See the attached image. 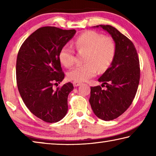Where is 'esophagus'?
<instances>
[{
	"label": "esophagus",
	"mask_w": 156,
	"mask_h": 156,
	"mask_svg": "<svg viewBox=\"0 0 156 156\" xmlns=\"http://www.w3.org/2000/svg\"><path fill=\"white\" fill-rule=\"evenodd\" d=\"M81 84H82V83H79V82H76V81H73V86H74V87L80 86Z\"/></svg>",
	"instance_id": "34e87169"
}]
</instances>
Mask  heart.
<instances>
[{
    "mask_svg": "<svg viewBox=\"0 0 156 156\" xmlns=\"http://www.w3.org/2000/svg\"><path fill=\"white\" fill-rule=\"evenodd\" d=\"M78 51H87L84 56L85 64L78 65L67 73L69 79L76 82H83L106 71L112 65L116 52L114 41L109 36H104L95 31H88L79 35L74 42ZM59 59L66 67L75 64V51L70 44H65L60 49Z\"/></svg>",
    "mask_w": 156,
    "mask_h": 156,
    "instance_id": "b5f03b06",
    "label": "heart"
}]
</instances>
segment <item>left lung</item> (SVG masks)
Here are the masks:
<instances>
[{
  "instance_id": "obj_1",
  "label": "left lung",
  "mask_w": 156,
  "mask_h": 156,
  "mask_svg": "<svg viewBox=\"0 0 156 156\" xmlns=\"http://www.w3.org/2000/svg\"><path fill=\"white\" fill-rule=\"evenodd\" d=\"M100 27L112 36L116 52L111 67L98 78L102 87L107 88L91 87L89 102L98 118L109 121L119 117L130 107L138 90L140 69L136 47L127 37L111 25Z\"/></svg>"
}]
</instances>
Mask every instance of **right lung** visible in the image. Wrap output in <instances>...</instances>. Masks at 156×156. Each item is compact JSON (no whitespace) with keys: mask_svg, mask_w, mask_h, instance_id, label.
<instances>
[{"mask_svg":"<svg viewBox=\"0 0 156 156\" xmlns=\"http://www.w3.org/2000/svg\"><path fill=\"white\" fill-rule=\"evenodd\" d=\"M75 30L56 27H41L22 44L16 59V83L21 98L28 109L46 122H57L67 114L68 95L72 83L54 90L65 78L59 53L72 38Z\"/></svg>","mask_w":156,"mask_h":156,"instance_id":"obj_1","label":"right lung"}]
</instances>
